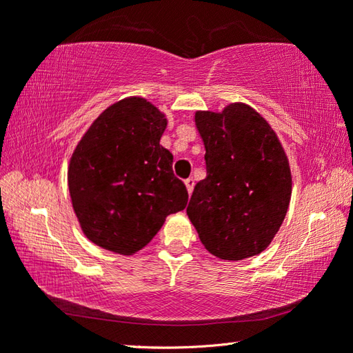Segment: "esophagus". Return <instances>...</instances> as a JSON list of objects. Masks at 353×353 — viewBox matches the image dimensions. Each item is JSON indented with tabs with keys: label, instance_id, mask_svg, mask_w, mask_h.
Masks as SVG:
<instances>
[{
	"label": "esophagus",
	"instance_id": "1",
	"mask_svg": "<svg viewBox=\"0 0 353 353\" xmlns=\"http://www.w3.org/2000/svg\"><path fill=\"white\" fill-rule=\"evenodd\" d=\"M185 187H187V190H188V194H191L193 193V188H194V181L191 177H188V179H185Z\"/></svg>",
	"mask_w": 353,
	"mask_h": 353
}]
</instances>
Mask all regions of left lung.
Masks as SVG:
<instances>
[{
  "label": "left lung",
  "instance_id": "8db88e82",
  "mask_svg": "<svg viewBox=\"0 0 353 353\" xmlns=\"http://www.w3.org/2000/svg\"><path fill=\"white\" fill-rule=\"evenodd\" d=\"M196 128L205 146L207 177L196 183L187 214L201 243L221 260L265 250L291 199V171L282 145L259 112L234 103L199 110Z\"/></svg>",
  "mask_w": 353,
  "mask_h": 353
}]
</instances>
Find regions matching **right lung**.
I'll list each match as a JSON object with an SVG mask.
<instances>
[{
	"instance_id": "add662e5",
	"label": "right lung",
	"mask_w": 353,
	"mask_h": 353,
	"mask_svg": "<svg viewBox=\"0 0 353 353\" xmlns=\"http://www.w3.org/2000/svg\"><path fill=\"white\" fill-rule=\"evenodd\" d=\"M166 118L145 98H126L94 119L68 168L71 202L92 243L132 255L152 240L168 214L187 207L188 191L160 145Z\"/></svg>"
}]
</instances>
